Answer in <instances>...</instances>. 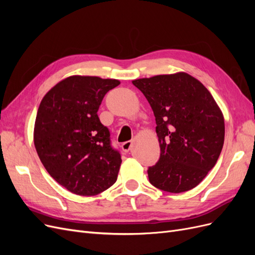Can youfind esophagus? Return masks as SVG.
Instances as JSON below:
<instances>
[{"label":"esophagus","mask_w":255,"mask_h":255,"mask_svg":"<svg viewBox=\"0 0 255 255\" xmlns=\"http://www.w3.org/2000/svg\"><path fill=\"white\" fill-rule=\"evenodd\" d=\"M133 143H134V140L126 141V142H123L121 144V148H122V150L125 151V152H128L130 150V148H132V146H133Z\"/></svg>","instance_id":"esophagus-1"}]
</instances>
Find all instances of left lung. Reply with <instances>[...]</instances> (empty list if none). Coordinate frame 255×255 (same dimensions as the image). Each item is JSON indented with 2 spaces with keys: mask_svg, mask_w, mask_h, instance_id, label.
Wrapping results in <instances>:
<instances>
[{
  "mask_svg": "<svg viewBox=\"0 0 255 255\" xmlns=\"http://www.w3.org/2000/svg\"><path fill=\"white\" fill-rule=\"evenodd\" d=\"M155 116L160 146L149 167L150 183L180 194L195 188L217 163L225 141V119L211 92L191 75L179 72L133 81Z\"/></svg>",
  "mask_w": 255,
  "mask_h": 255,
  "instance_id": "1",
  "label": "left lung"
}]
</instances>
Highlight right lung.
<instances>
[{
  "instance_id": "1",
  "label": "right lung",
  "mask_w": 255,
  "mask_h": 255,
  "mask_svg": "<svg viewBox=\"0 0 255 255\" xmlns=\"http://www.w3.org/2000/svg\"><path fill=\"white\" fill-rule=\"evenodd\" d=\"M120 82L73 75L60 81L38 109L34 143L42 165L61 186L79 196H96L117 181L119 151L99 119L104 96Z\"/></svg>"
}]
</instances>
